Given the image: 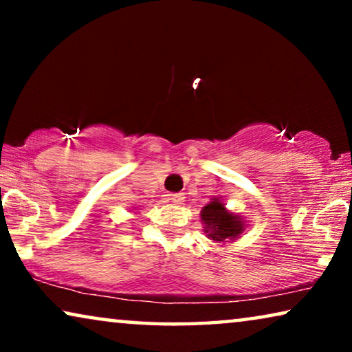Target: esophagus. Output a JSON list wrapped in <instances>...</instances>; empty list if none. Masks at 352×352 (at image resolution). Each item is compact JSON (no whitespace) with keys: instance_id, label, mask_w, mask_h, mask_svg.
<instances>
[{"instance_id":"obj_1","label":"esophagus","mask_w":352,"mask_h":352,"mask_svg":"<svg viewBox=\"0 0 352 352\" xmlns=\"http://www.w3.org/2000/svg\"><path fill=\"white\" fill-rule=\"evenodd\" d=\"M170 200L175 205H182V201H184V195H182V194H173Z\"/></svg>"}]
</instances>
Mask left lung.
Instances as JSON below:
<instances>
[{
  "label": "left lung",
  "mask_w": 352,
  "mask_h": 352,
  "mask_svg": "<svg viewBox=\"0 0 352 352\" xmlns=\"http://www.w3.org/2000/svg\"><path fill=\"white\" fill-rule=\"evenodd\" d=\"M200 218L205 228V234L208 235V239L218 243L229 242V240L232 242V240L240 239L245 228H247L242 216L229 211L226 208L224 201L218 197H213L210 204H206L201 208Z\"/></svg>",
  "instance_id": "obj_1"
}]
</instances>
